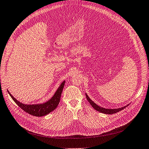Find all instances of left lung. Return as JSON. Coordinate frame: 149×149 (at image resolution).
Masks as SVG:
<instances>
[{"label": "left lung", "instance_id": "1", "mask_svg": "<svg viewBox=\"0 0 149 149\" xmlns=\"http://www.w3.org/2000/svg\"><path fill=\"white\" fill-rule=\"evenodd\" d=\"M86 98L87 100H88V101L89 102V103L91 104V105L92 106V107H93V109H95L96 110L100 111L101 113H105V114H109V115H111V114H113V113H116L119 111H121L122 110H123L124 109H125V107H127V106H129V105H127L125 106H124V107H121V108H119V109H104V108H102V107H100V106L97 105V104H96L93 101H92L90 97L88 96V95L87 94H86Z\"/></svg>", "mask_w": 149, "mask_h": 149}]
</instances>
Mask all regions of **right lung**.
<instances>
[{
	"label": "right lung",
	"instance_id": "1",
	"mask_svg": "<svg viewBox=\"0 0 149 149\" xmlns=\"http://www.w3.org/2000/svg\"><path fill=\"white\" fill-rule=\"evenodd\" d=\"M65 81H63L61 84L60 87L58 88L57 91H56L54 96L50 99L48 101L44 104H32V105H26L20 102L16 99L14 97L10 92L8 91L9 95L13 99V100L16 102V104L20 107V109H22L25 112L29 113V114L35 116H45L54 110L58 107V105L60 102V99L61 96L62 92L64 86Z\"/></svg>",
	"mask_w": 149,
	"mask_h": 149
}]
</instances>
